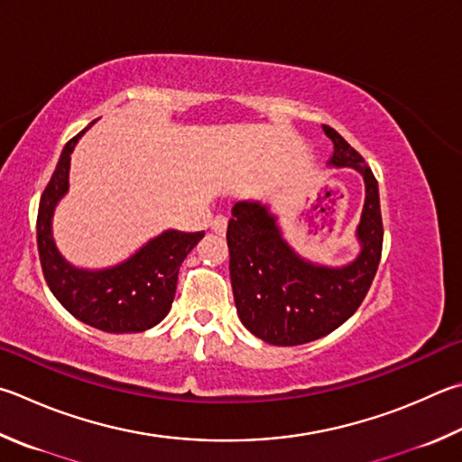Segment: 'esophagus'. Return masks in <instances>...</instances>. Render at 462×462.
<instances>
[{
    "label": "esophagus",
    "instance_id": "34e87169",
    "mask_svg": "<svg viewBox=\"0 0 462 462\" xmlns=\"http://www.w3.org/2000/svg\"><path fill=\"white\" fill-rule=\"evenodd\" d=\"M226 226H228V217L226 216H216L212 222H209V228H212L216 234H224Z\"/></svg>",
    "mask_w": 462,
    "mask_h": 462
}]
</instances>
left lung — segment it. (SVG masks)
<instances>
[{
	"label": "left lung",
	"mask_w": 462,
	"mask_h": 462,
	"mask_svg": "<svg viewBox=\"0 0 462 462\" xmlns=\"http://www.w3.org/2000/svg\"><path fill=\"white\" fill-rule=\"evenodd\" d=\"M333 155L327 165L362 173L365 202L356 238L359 253L343 266L305 260L282 238L271 208L238 202L228 222L230 281L242 325L271 346H303L337 329L362 305L380 264L383 226L377 181L364 157L323 125Z\"/></svg>",
	"instance_id": "1"
}]
</instances>
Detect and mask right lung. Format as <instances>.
<instances>
[{"instance_id":"right-lung-1","label":"right lung","mask_w":462,"mask_h":462,"mask_svg":"<svg viewBox=\"0 0 462 462\" xmlns=\"http://www.w3.org/2000/svg\"><path fill=\"white\" fill-rule=\"evenodd\" d=\"M87 129L66 143L40 199L36 232L42 273L58 303L79 321L106 333H139L170 313L180 266L204 232L165 230L127 260L98 271L70 264L56 248L52 216L69 191L70 153Z\"/></svg>"}]
</instances>
